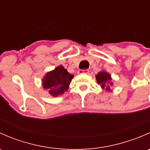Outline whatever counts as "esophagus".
<instances>
[{
  "mask_svg": "<svg viewBox=\"0 0 150 150\" xmlns=\"http://www.w3.org/2000/svg\"><path fill=\"white\" fill-rule=\"evenodd\" d=\"M89 70L88 69H79V71H78V73L79 74H82V73H86V74H88V73Z\"/></svg>",
  "mask_w": 150,
  "mask_h": 150,
  "instance_id": "1",
  "label": "esophagus"
}]
</instances>
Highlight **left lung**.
<instances>
[{"label":"left lung","mask_w":150,"mask_h":150,"mask_svg":"<svg viewBox=\"0 0 150 150\" xmlns=\"http://www.w3.org/2000/svg\"><path fill=\"white\" fill-rule=\"evenodd\" d=\"M96 81L99 84H100L101 87L105 88V90L110 91V87L112 86V83L111 82V76L110 74L106 72H100L96 75Z\"/></svg>","instance_id":"obj_1"}]
</instances>
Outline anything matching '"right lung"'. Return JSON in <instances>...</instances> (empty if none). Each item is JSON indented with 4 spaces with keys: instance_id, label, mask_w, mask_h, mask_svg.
Here are the masks:
<instances>
[{
    "instance_id": "1",
    "label": "right lung",
    "mask_w": 150,
    "mask_h": 150,
    "mask_svg": "<svg viewBox=\"0 0 150 150\" xmlns=\"http://www.w3.org/2000/svg\"><path fill=\"white\" fill-rule=\"evenodd\" d=\"M73 77L74 75L69 74L64 67L60 65L45 75L42 81L43 86L48 89L51 96H57L67 90Z\"/></svg>"
}]
</instances>
